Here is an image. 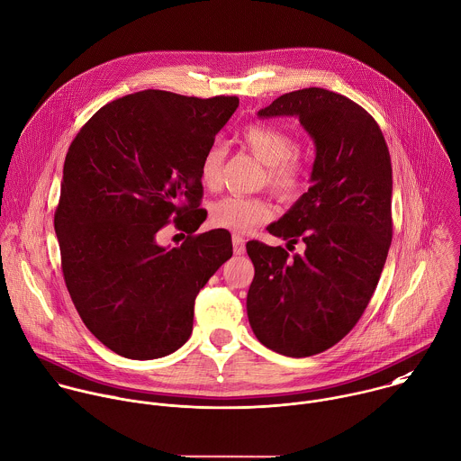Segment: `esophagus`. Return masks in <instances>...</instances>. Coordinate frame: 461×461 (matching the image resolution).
<instances>
[{"label": "esophagus", "instance_id": "esophagus-1", "mask_svg": "<svg viewBox=\"0 0 461 461\" xmlns=\"http://www.w3.org/2000/svg\"><path fill=\"white\" fill-rule=\"evenodd\" d=\"M231 240H233V251H235V255H242V253L246 251V240H244V237L239 235V233H233Z\"/></svg>", "mask_w": 461, "mask_h": 461}]
</instances>
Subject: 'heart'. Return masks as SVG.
<instances>
[{"label":"heart","mask_w":461,"mask_h":461,"mask_svg":"<svg viewBox=\"0 0 461 461\" xmlns=\"http://www.w3.org/2000/svg\"><path fill=\"white\" fill-rule=\"evenodd\" d=\"M239 140L266 165L267 185L282 197H294L302 192L308 179V161L300 151L293 149V135L275 124L255 122L248 124ZM224 161V149L212 144L201 161V183L213 190L221 183V167ZM273 215L271 204L262 197L226 195L212 204L210 219L217 228L231 231H249L255 226L269 221Z\"/></svg>","instance_id":"b5f03b06"}]
</instances>
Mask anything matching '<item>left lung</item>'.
Wrapping results in <instances>:
<instances>
[{
	"instance_id": "8db88e82",
	"label": "left lung",
	"mask_w": 461,
	"mask_h": 461,
	"mask_svg": "<svg viewBox=\"0 0 461 461\" xmlns=\"http://www.w3.org/2000/svg\"><path fill=\"white\" fill-rule=\"evenodd\" d=\"M291 115L315 142L312 186L269 233L302 240V255L258 240L246 310L260 344L302 358L340 342L360 321L380 280L393 239V168L376 121L326 88L276 97L258 117Z\"/></svg>"
}]
</instances>
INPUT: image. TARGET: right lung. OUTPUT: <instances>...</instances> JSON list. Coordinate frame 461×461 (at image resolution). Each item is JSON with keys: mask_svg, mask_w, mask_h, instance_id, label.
Instances as JSON below:
<instances>
[{"mask_svg": "<svg viewBox=\"0 0 461 461\" xmlns=\"http://www.w3.org/2000/svg\"><path fill=\"white\" fill-rule=\"evenodd\" d=\"M237 97L142 90L99 108L72 140L54 228L76 310L113 353L153 360L192 335L195 296L233 255L212 230L165 248L174 215L199 228L201 161Z\"/></svg>", "mask_w": 461, "mask_h": 461, "instance_id": "1", "label": "right lung"}]
</instances>
